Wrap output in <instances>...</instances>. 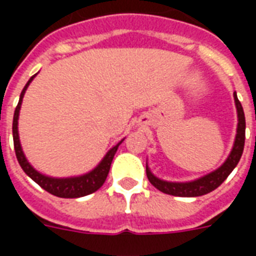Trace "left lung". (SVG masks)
<instances>
[{"mask_svg":"<svg viewBox=\"0 0 256 256\" xmlns=\"http://www.w3.org/2000/svg\"><path fill=\"white\" fill-rule=\"evenodd\" d=\"M234 102L237 108V116H238V124H237V134L236 141L233 145L230 155L226 159V162L216 168L215 172H210L208 176L198 178L192 182H167L162 181L159 178H156L150 168L146 167V177L150 180V182L159 189L160 192L172 194V196H180V198H196V196H203L206 193L212 192L214 189L220 186V184L225 181L228 176L233 172V168L237 166V163L240 160L244 150V141H246V116L242 111V102L237 98V94L234 93Z\"/></svg>","mask_w":256,"mask_h":256,"instance_id":"8db88e82","label":"left lung"}]
</instances>
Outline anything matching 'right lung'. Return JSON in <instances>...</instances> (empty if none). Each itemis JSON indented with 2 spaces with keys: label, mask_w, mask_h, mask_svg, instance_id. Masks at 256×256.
<instances>
[{
  "label": "right lung",
  "mask_w": 256,
  "mask_h": 256,
  "mask_svg": "<svg viewBox=\"0 0 256 256\" xmlns=\"http://www.w3.org/2000/svg\"><path fill=\"white\" fill-rule=\"evenodd\" d=\"M36 76V75H34ZM34 76H31L30 80L27 82V84L24 86V89L22 90V94H20L19 104L14 110V124H12V132H14V152H16V158H18V162L19 164L23 168V172L31 178L34 180L42 189H45L46 192L52 193L58 198H82V196H86V194H90V193L96 192L97 189H100L102 186V184L106 182V176L110 172V168H111V163L114 156L116 154L118 146L120 145L116 144L114 148H112L108 154L106 155V158L101 160V163L98 166L96 167L93 172H88L84 176H80V177H74V178H50L46 177V176H42L41 172H38L36 170H34L32 167L30 166V163L27 162V159L24 158V154L22 150V146H20L19 141V133H18V119H19V111L20 106H22V100H23V96H24L26 90H27V86L30 84V82L32 80Z\"/></svg>",
  "instance_id": "obj_1"
}]
</instances>
